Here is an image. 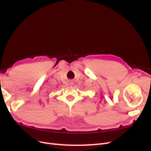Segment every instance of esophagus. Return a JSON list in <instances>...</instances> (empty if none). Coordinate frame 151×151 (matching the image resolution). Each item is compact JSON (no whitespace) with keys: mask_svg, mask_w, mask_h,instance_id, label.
Segmentation results:
<instances>
[{"mask_svg":"<svg viewBox=\"0 0 151 151\" xmlns=\"http://www.w3.org/2000/svg\"><path fill=\"white\" fill-rule=\"evenodd\" d=\"M74 84V83H73V82H71V84Z\"/></svg>","mask_w":151,"mask_h":151,"instance_id":"1","label":"esophagus"}]
</instances>
